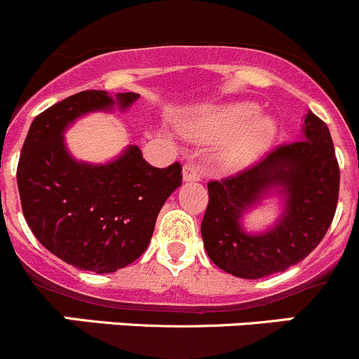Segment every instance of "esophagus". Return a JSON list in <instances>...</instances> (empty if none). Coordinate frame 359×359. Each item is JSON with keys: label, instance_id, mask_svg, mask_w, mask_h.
<instances>
[{"label": "esophagus", "instance_id": "1", "mask_svg": "<svg viewBox=\"0 0 359 359\" xmlns=\"http://www.w3.org/2000/svg\"><path fill=\"white\" fill-rule=\"evenodd\" d=\"M202 172L198 165L195 164H184L183 168V180L184 181H201Z\"/></svg>", "mask_w": 359, "mask_h": 359}]
</instances>
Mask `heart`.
<instances>
[{
  "label": "heart",
  "mask_w": 359,
  "mask_h": 359,
  "mask_svg": "<svg viewBox=\"0 0 359 359\" xmlns=\"http://www.w3.org/2000/svg\"><path fill=\"white\" fill-rule=\"evenodd\" d=\"M183 133L201 143H219L218 158L225 169H239L253 162L271 147L276 122L260 115V106L251 101L209 106L183 123Z\"/></svg>",
  "instance_id": "b5f03b06"
}]
</instances>
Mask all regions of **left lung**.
I'll use <instances>...</instances> for the list:
<instances>
[{"instance_id": "obj_1", "label": "left lung", "mask_w": 359, "mask_h": 359, "mask_svg": "<svg viewBox=\"0 0 359 359\" xmlns=\"http://www.w3.org/2000/svg\"><path fill=\"white\" fill-rule=\"evenodd\" d=\"M339 183L328 127L309 111L302 141L281 144L237 175L209 181V204L201 225L209 258L243 279H260L299 264L332 225ZM271 191L285 195L280 222L264 234L244 233L242 212Z\"/></svg>"}]
</instances>
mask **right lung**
I'll return each mask as SVG.
<instances>
[{
  "mask_svg": "<svg viewBox=\"0 0 359 359\" xmlns=\"http://www.w3.org/2000/svg\"><path fill=\"white\" fill-rule=\"evenodd\" d=\"M140 94L83 90L33 120L17 165L24 218L36 239L66 264L109 274L147 251L155 222L181 184V164L158 169L136 144L108 164L76 162L64 130L81 115L127 109Z\"/></svg>",
  "mask_w": 359,
  "mask_h": 359,
  "instance_id": "obj_1",
  "label": "right lung"
}]
</instances>
